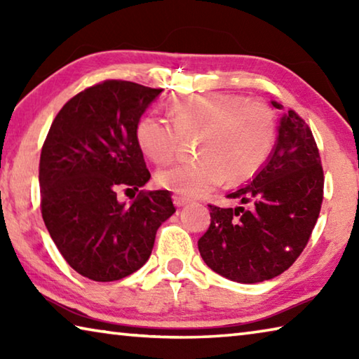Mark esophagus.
Instances as JSON below:
<instances>
[{
  "label": "esophagus",
  "instance_id": "34e87169",
  "mask_svg": "<svg viewBox=\"0 0 359 359\" xmlns=\"http://www.w3.org/2000/svg\"><path fill=\"white\" fill-rule=\"evenodd\" d=\"M172 199H174V204L177 205V208H182V205L188 204V199L184 198V196H179V194H174Z\"/></svg>",
  "mask_w": 359,
  "mask_h": 359
}]
</instances>
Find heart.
<instances>
[{"label": "heart", "mask_w": 359, "mask_h": 359, "mask_svg": "<svg viewBox=\"0 0 359 359\" xmlns=\"http://www.w3.org/2000/svg\"><path fill=\"white\" fill-rule=\"evenodd\" d=\"M171 125L147 114L136 125V142L156 165L179 154L184 139L196 137L199 158L156 174L158 185L187 198L208 194L223 182L245 180L269 158L276 142V118L259 101L238 95H205L174 100Z\"/></svg>", "instance_id": "heart-1"}]
</instances>
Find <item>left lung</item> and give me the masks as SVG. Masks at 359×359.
Wrapping results in <instances>:
<instances>
[{
    "label": "left lung",
    "mask_w": 359,
    "mask_h": 359,
    "mask_svg": "<svg viewBox=\"0 0 359 359\" xmlns=\"http://www.w3.org/2000/svg\"><path fill=\"white\" fill-rule=\"evenodd\" d=\"M272 106L282 109L276 101ZM323 185L312 131L290 109L280 118L276 147L266 165L250 184L228 194L242 205L223 209L209 204V229L198 241L204 263L239 283L280 276L311 239L323 203Z\"/></svg>",
    "instance_id": "1"
}]
</instances>
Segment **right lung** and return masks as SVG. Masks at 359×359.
<instances>
[{
  "label": "right lung",
  "instance_id": "1",
  "mask_svg": "<svg viewBox=\"0 0 359 359\" xmlns=\"http://www.w3.org/2000/svg\"><path fill=\"white\" fill-rule=\"evenodd\" d=\"M161 92L128 81L85 88L60 109L42 145V218L66 263L90 280L141 269L156 229L175 212L168 190L117 199L118 188L139 190L150 179L136 125Z\"/></svg>",
  "mask_w": 359,
  "mask_h": 359
}]
</instances>
